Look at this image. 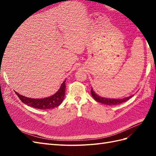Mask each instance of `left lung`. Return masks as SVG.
<instances>
[{"label": "left lung", "instance_id": "8db88e82", "mask_svg": "<svg viewBox=\"0 0 156 156\" xmlns=\"http://www.w3.org/2000/svg\"><path fill=\"white\" fill-rule=\"evenodd\" d=\"M91 94L95 101L100 102V103L107 105H116L121 104L122 102H124L125 101H128L129 98H131L133 96V95H131L130 97H125L123 98H117V99L105 98V97H100V96L97 94V93H96V92L93 90V88H91Z\"/></svg>", "mask_w": 156, "mask_h": 156}]
</instances>
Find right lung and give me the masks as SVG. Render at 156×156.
Segmentation results:
<instances>
[{"label":"right lung","mask_w":156,"mask_h":156,"mask_svg":"<svg viewBox=\"0 0 156 156\" xmlns=\"http://www.w3.org/2000/svg\"><path fill=\"white\" fill-rule=\"evenodd\" d=\"M71 1V0H70ZM66 80L63 82L60 88L54 94L44 98H31L24 97L15 92L16 94L23 103L38 109H51L60 105L65 97Z\"/></svg>","instance_id":"obj_1"}]
</instances>
